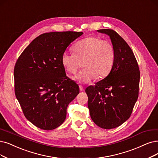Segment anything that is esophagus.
Segmentation results:
<instances>
[{"mask_svg": "<svg viewBox=\"0 0 158 158\" xmlns=\"http://www.w3.org/2000/svg\"><path fill=\"white\" fill-rule=\"evenodd\" d=\"M79 87H80V91H83L84 90V87L82 85H79Z\"/></svg>", "mask_w": 158, "mask_h": 158, "instance_id": "obj_1", "label": "esophagus"}]
</instances>
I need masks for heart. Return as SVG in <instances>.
<instances>
[{
  "mask_svg": "<svg viewBox=\"0 0 158 158\" xmlns=\"http://www.w3.org/2000/svg\"><path fill=\"white\" fill-rule=\"evenodd\" d=\"M73 52H65L61 63L67 72L75 74L81 66L85 68L76 77L80 83H88L96 77L104 78L110 73L115 61V50L108 40L98 36H89L76 43Z\"/></svg>",
  "mask_w": 158,
  "mask_h": 158,
  "instance_id": "b5f03b06",
  "label": "heart"
}]
</instances>
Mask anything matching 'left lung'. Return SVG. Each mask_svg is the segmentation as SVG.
Segmentation results:
<instances>
[{"label":"left lung","mask_w":158,"mask_h":158,"mask_svg":"<svg viewBox=\"0 0 158 158\" xmlns=\"http://www.w3.org/2000/svg\"><path fill=\"white\" fill-rule=\"evenodd\" d=\"M108 34L115 50L110 74L85 89L93 121L104 129L119 127L130 117L139 96L140 71L131 48L115 30H98Z\"/></svg>","instance_id":"8db88e82"}]
</instances>
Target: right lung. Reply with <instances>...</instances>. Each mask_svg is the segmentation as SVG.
I'll list each match as a JSON object with an SVG mask.
<instances>
[{
  "mask_svg": "<svg viewBox=\"0 0 158 158\" xmlns=\"http://www.w3.org/2000/svg\"><path fill=\"white\" fill-rule=\"evenodd\" d=\"M81 31L41 34L25 48L14 67V90L28 121L44 130L64 122L67 108L79 93L78 85L67 77L61 56Z\"/></svg>",
  "mask_w": 158,
  "mask_h": 158,
  "instance_id": "1",
  "label": "right lung"
}]
</instances>
